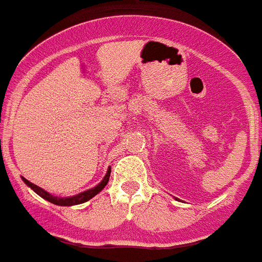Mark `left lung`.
<instances>
[{
	"mask_svg": "<svg viewBox=\"0 0 262 262\" xmlns=\"http://www.w3.org/2000/svg\"><path fill=\"white\" fill-rule=\"evenodd\" d=\"M176 200H179V199H176Z\"/></svg>",
	"mask_w": 262,
	"mask_h": 262,
	"instance_id": "obj_1",
	"label": "left lung"
}]
</instances>
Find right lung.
<instances>
[{
	"mask_svg": "<svg viewBox=\"0 0 262 262\" xmlns=\"http://www.w3.org/2000/svg\"><path fill=\"white\" fill-rule=\"evenodd\" d=\"M111 168L107 169L106 174H105L104 180L98 184V185H96L94 188L89 189V190H85V192L82 193H78V194L76 195H72V197H57V195H52L50 193H48L46 190H43L42 188H39V186L34 185V184H32L30 181H28L26 179H24L23 177V181L25 182L26 185L29 186L30 189H33L34 192L37 193L38 195H41L42 199H45L46 201L52 202V204H54V205H60V206H72V205H78V204H83V202L89 201L90 199H93L94 195L98 194V193L102 190V189L106 186L107 181H109V177H111Z\"/></svg>",
	"mask_w": 262,
	"mask_h": 262,
	"instance_id": "1",
	"label": "right lung"
}]
</instances>
